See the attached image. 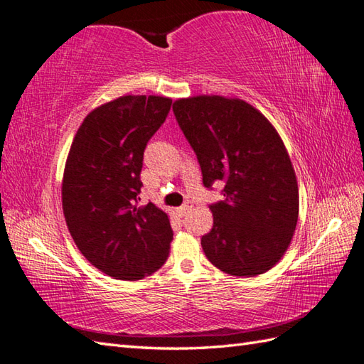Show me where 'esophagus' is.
<instances>
[{"label": "esophagus", "instance_id": "esophagus-1", "mask_svg": "<svg viewBox=\"0 0 364 364\" xmlns=\"http://www.w3.org/2000/svg\"><path fill=\"white\" fill-rule=\"evenodd\" d=\"M188 209H190V207H188V205H181V207H179V209H176V213H177V215H179V217H183V215L188 212Z\"/></svg>", "mask_w": 364, "mask_h": 364}]
</instances>
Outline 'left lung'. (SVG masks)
Segmentation results:
<instances>
[{"instance_id": "1", "label": "left lung", "mask_w": 364, "mask_h": 364, "mask_svg": "<svg viewBox=\"0 0 364 364\" xmlns=\"http://www.w3.org/2000/svg\"><path fill=\"white\" fill-rule=\"evenodd\" d=\"M173 111L196 154L204 187L225 182V199L210 204L213 226L201 239L207 259L234 277L270 270L299 220V185L283 139L240 99L196 95L176 100Z\"/></svg>"}]
</instances>
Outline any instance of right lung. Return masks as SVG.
Wrapping results in <instances>:
<instances>
[{
	"instance_id": "1",
	"label": "right lung",
	"mask_w": 364,
	"mask_h": 364,
	"mask_svg": "<svg viewBox=\"0 0 364 364\" xmlns=\"http://www.w3.org/2000/svg\"><path fill=\"white\" fill-rule=\"evenodd\" d=\"M173 100L124 95L80 125L63 179V210L73 242L95 269L116 279L152 275L166 262L173 229L152 203L138 205L143 155Z\"/></svg>"
}]
</instances>
